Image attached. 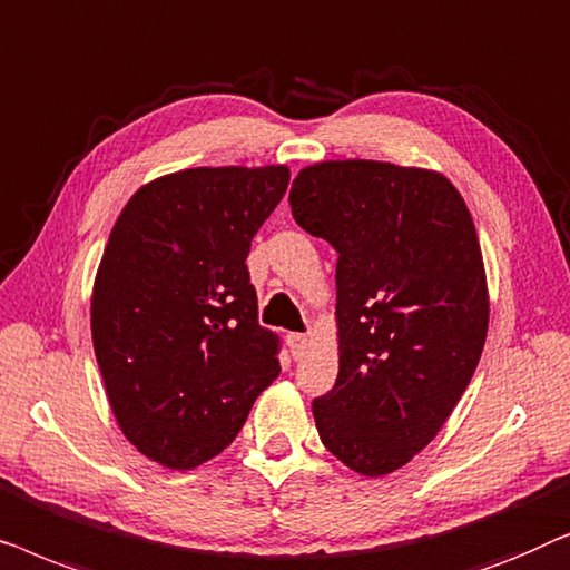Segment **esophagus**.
Instances as JSON below:
<instances>
[{
  "instance_id": "esophagus-1",
  "label": "esophagus",
  "mask_w": 570,
  "mask_h": 570,
  "mask_svg": "<svg viewBox=\"0 0 570 570\" xmlns=\"http://www.w3.org/2000/svg\"><path fill=\"white\" fill-rule=\"evenodd\" d=\"M286 343H288V348H292V356H294V358H302L304 351L309 348V335H304V333H288V335H286Z\"/></svg>"
}]
</instances>
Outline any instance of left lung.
Returning a JSON list of instances; mask_svg holds the SVG:
<instances>
[{
    "instance_id": "1",
    "label": "left lung",
    "mask_w": 570,
    "mask_h": 570,
    "mask_svg": "<svg viewBox=\"0 0 570 570\" xmlns=\"http://www.w3.org/2000/svg\"><path fill=\"white\" fill-rule=\"evenodd\" d=\"M292 216L338 250V380L312 403L320 439L364 478L434 439L475 374L488 282L470 208L429 167L323 159L288 190Z\"/></svg>"
}]
</instances>
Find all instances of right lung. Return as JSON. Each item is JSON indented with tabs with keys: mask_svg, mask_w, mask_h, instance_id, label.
<instances>
[{
	"mask_svg": "<svg viewBox=\"0 0 570 570\" xmlns=\"http://www.w3.org/2000/svg\"><path fill=\"white\" fill-rule=\"evenodd\" d=\"M286 165L188 167L144 183L92 284V346L118 429L147 460L194 470L232 444L276 380L247 253Z\"/></svg>",
	"mask_w": 570,
	"mask_h": 570,
	"instance_id": "add662e5",
	"label": "right lung"
}]
</instances>
